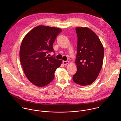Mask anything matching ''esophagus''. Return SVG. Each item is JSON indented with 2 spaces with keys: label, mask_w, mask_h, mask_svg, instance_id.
Instances as JSON below:
<instances>
[{
  "label": "esophagus",
  "mask_w": 121,
  "mask_h": 121,
  "mask_svg": "<svg viewBox=\"0 0 121 121\" xmlns=\"http://www.w3.org/2000/svg\"><path fill=\"white\" fill-rule=\"evenodd\" d=\"M63 63L64 65H67V64H68L69 63V62L68 61H63Z\"/></svg>",
  "instance_id": "esophagus-1"
}]
</instances>
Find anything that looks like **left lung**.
Instances as JSON below:
<instances>
[{
	"mask_svg": "<svg viewBox=\"0 0 121 121\" xmlns=\"http://www.w3.org/2000/svg\"><path fill=\"white\" fill-rule=\"evenodd\" d=\"M78 36L76 64L77 71L73 80L81 86L92 84L101 70L104 48L96 33L87 27H77Z\"/></svg>",
	"mask_w": 121,
	"mask_h": 121,
	"instance_id": "left-lung-1",
	"label": "left lung"
}]
</instances>
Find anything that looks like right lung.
Here are the masks:
<instances>
[{
	"label": "right lung",
	"mask_w": 121,
	"mask_h": 121,
	"mask_svg": "<svg viewBox=\"0 0 121 121\" xmlns=\"http://www.w3.org/2000/svg\"><path fill=\"white\" fill-rule=\"evenodd\" d=\"M62 30L54 27L38 26L32 29L22 40L20 58L25 75L37 87H44L52 81L62 60L48 56L54 51L53 43Z\"/></svg>",
	"instance_id": "1"
}]
</instances>
